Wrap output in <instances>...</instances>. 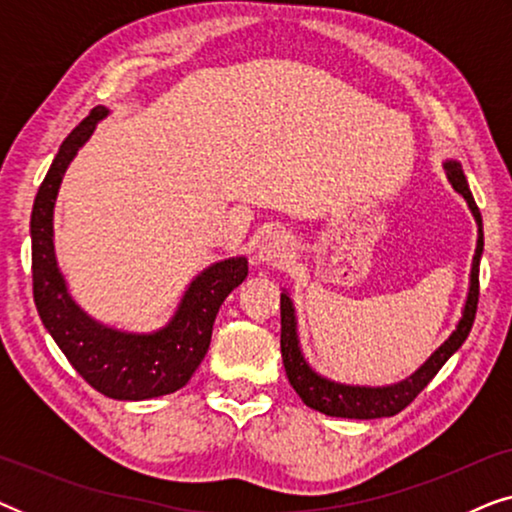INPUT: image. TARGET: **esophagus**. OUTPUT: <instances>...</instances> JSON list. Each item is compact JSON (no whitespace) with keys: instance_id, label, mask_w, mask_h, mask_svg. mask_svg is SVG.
Listing matches in <instances>:
<instances>
[{"instance_id":"34e87169","label":"esophagus","mask_w":512,"mask_h":512,"mask_svg":"<svg viewBox=\"0 0 512 512\" xmlns=\"http://www.w3.org/2000/svg\"><path fill=\"white\" fill-rule=\"evenodd\" d=\"M289 254H291L289 235H284L282 230H272V233L265 235L263 242L258 244L256 263L279 265Z\"/></svg>"}]
</instances>
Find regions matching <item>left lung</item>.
<instances>
[{"mask_svg": "<svg viewBox=\"0 0 512 512\" xmlns=\"http://www.w3.org/2000/svg\"><path fill=\"white\" fill-rule=\"evenodd\" d=\"M447 179L452 181V186L464 195L468 207L478 221L480 235H478V249L473 256V268H471V289H468V300L464 307V317H461L457 331L440 345L436 352L429 356V361L424 363L417 373L405 377L403 382L391 384V387H349V384H338L326 380L314 373L307 366L298 347V333H296V314H293L291 298L282 293L279 300V310H282V359L286 368V377H289L291 387L296 389V394L303 398L307 408L324 412L331 417H347V419H377V417H394L403 408L415 401L419 391L429 384L440 368L445 366V361L464 345V340L471 333L475 312H478V296H480V256L485 240H482V216L480 209L475 205L471 188L466 184L464 170L457 160H447L445 163Z\"/></svg>", "mask_w": 512, "mask_h": 512, "instance_id": "1", "label": "left lung"}]
</instances>
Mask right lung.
<instances>
[{
    "instance_id": "1",
    "label": "right lung",
    "mask_w": 512,
    "mask_h": 512,
    "mask_svg": "<svg viewBox=\"0 0 512 512\" xmlns=\"http://www.w3.org/2000/svg\"><path fill=\"white\" fill-rule=\"evenodd\" d=\"M107 114L104 107L90 109L62 142L41 181L30 219L32 293L46 331L90 387L118 401H146L172 394L191 380L209 349L216 312L228 293L244 282L249 265L242 256L209 265L188 286L170 324L149 335L121 333L97 324L74 303L55 263V195L67 165Z\"/></svg>"
}]
</instances>
